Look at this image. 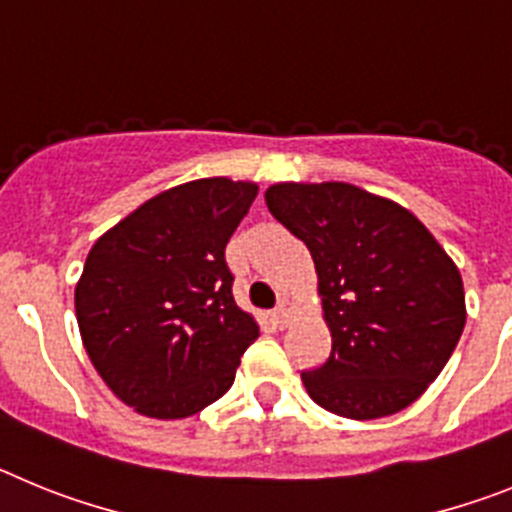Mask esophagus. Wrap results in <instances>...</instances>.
<instances>
[{
  "label": "esophagus",
  "instance_id": "34e87169",
  "mask_svg": "<svg viewBox=\"0 0 512 512\" xmlns=\"http://www.w3.org/2000/svg\"><path fill=\"white\" fill-rule=\"evenodd\" d=\"M271 320H274V325H279V328L289 325V320H292V312H289L287 302H279L277 310L271 312Z\"/></svg>",
  "mask_w": 512,
  "mask_h": 512
}]
</instances>
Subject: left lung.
<instances>
[{
	"instance_id": "left-lung-1",
	"label": "left lung",
	"mask_w": 512,
	"mask_h": 512,
	"mask_svg": "<svg viewBox=\"0 0 512 512\" xmlns=\"http://www.w3.org/2000/svg\"><path fill=\"white\" fill-rule=\"evenodd\" d=\"M266 207L310 251L330 356L307 395L351 420L395 415L441 374L467 323L451 256L410 210L346 182H279Z\"/></svg>"
}]
</instances>
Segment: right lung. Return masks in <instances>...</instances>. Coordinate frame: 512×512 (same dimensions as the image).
Returning <instances> with one entry per match:
<instances>
[{"mask_svg": "<svg viewBox=\"0 0 512 512\" xmlns=\"http://www.w3.org/2000/svg\"><path fill=\"white\" fill-rule=\"evenodd\" d=\"M259 184L212 176L156 194L92 246L76 282L79 333L104 384L146 418L223 397L259 325L233 300L225 246Z\"/></svg>", "mask_w": 512, "mask_h": 512, "instance_id": "obj_1", "label": "right lung"}]
</instances>
